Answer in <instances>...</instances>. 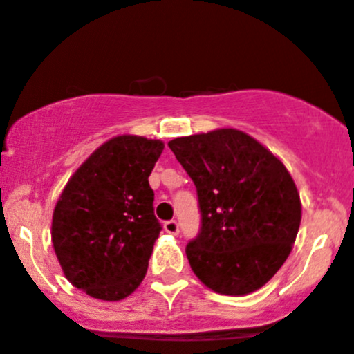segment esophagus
<instances>
[{
  "mask_svg": "<svg viewBox=\"0 0 354 354\" xmlns=\"http://www.w3.org/2000/svg\"><path fill=\"white\" fill-rule=\"evenodd\" d=\"M164 230H166L167 233H171V235H178V232H180V225H178L176 219H171V221L164 223Z\"/></svg>",
  "mask_w": 354,
  "mask_h": 354,
  "instance_id": "1",
  "label": "esophagus"
}]
</instances>
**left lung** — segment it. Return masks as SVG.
<instances>
[{
	"label": "left lung",
	"mask_w": 354,
	"mask_h": 354,
	"mask_svg": "<svg viewBox=\"0 0 354 354\" xmlns=\"http://www.w3.org/2000/svg\"><path fill=\"white\" fill-rule=\"evenodd\" d=\"M197 188L201 230L187 243L202 283L225 296H245L268 282L292 250L301 201L282 162L236 129L171 140Z\"/></svg>",
	"instance_id": "left-lung-1"
}]
</instances>
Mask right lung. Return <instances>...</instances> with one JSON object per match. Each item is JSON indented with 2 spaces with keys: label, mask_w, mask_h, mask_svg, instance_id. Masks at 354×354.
<instances>
[{
  "label": "right lung",
  "mask_w": 354,
  "mask_h": 354,
  "mask_svg": "<svg viewBox=\"0 0 354 354\" xmlns=\"http://www.w3.org/2000/svg\"><path fill=\"white\" fill-rule=\"evenodd\" d=\"M164 143L122 135L82 162L58 198L51 242L68 282L102 301L128 297L145 279L162 225L149 176Z\"/></svg>",
  "instance_id": "obj_1"
}]
</instances>
